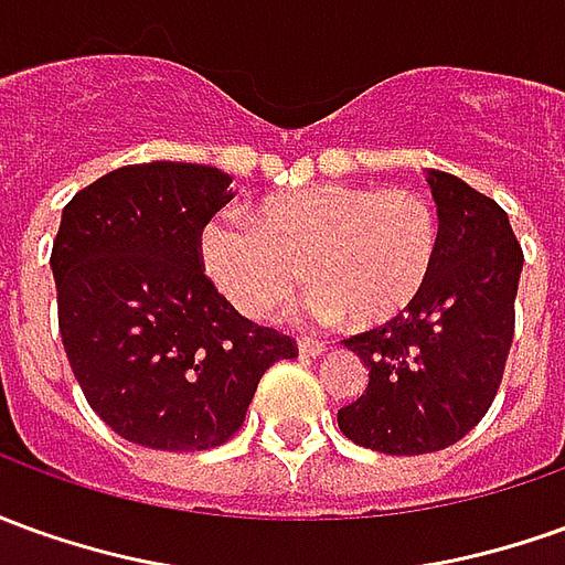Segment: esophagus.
Here are the masks:
<instances>
[{
  "label": "esophagus",
  "mask_w": 565,
  "mask_h": 565,
  "mask_svg": "<svg viewBox=\"0 0 565 565\" xmlns=\"http://www.w3.org/2000/svg\"><path fill=\"white\" fill-rule=\"evenodd\" d=\"M322 350H326V344L317 341V338H298V353L301 356H322Z\"/></svg>",
  "instance_id": "34e87169"
}]
</instances>
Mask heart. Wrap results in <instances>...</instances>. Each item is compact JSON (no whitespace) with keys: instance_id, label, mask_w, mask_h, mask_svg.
Returning <instances> with one entry per match:
<instances>
[{"instance_id":"obj_1","label":"heart","mask_w":565,"mask_h":565,"mask_svg":"<svg viewBox=\"0 0 565 565\" xmlns=\"http://www.w3.org/2000/svg\"><path fill=\"white\" fill-rule=\"evenodd\" d=\"M437 255V209L403 186H291L264 196L252 224L217 215L200 233L202 270L252 320L279 317L305 274L317 320L372 329L415 305Z\"/></svg>"}]
</instances>
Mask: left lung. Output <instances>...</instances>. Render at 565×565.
Segmentation results:
<instances>
[{
  "mask_svg": "<svg viewBox=\"0 0 565 565\" xmlns=\"http://www.w3.org/2000/svg\"><path fill=\"white\" fill-rule=\"evenodd\" d=\"M439 255L415 305L344 348L369 369L360 399L338 408L356 446L439 452L473 430L498 394L513 341L523 248L508 212L449 171H427Z\"/></svg>",
  "mask_w": 565,
  "mask_h": 565,
  "instance_id": "1",
  "label": "left lung"
}]
</instances>
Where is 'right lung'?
<instances>
[{"label": "right lung", "mask_w": 565, "mask_h": 565, "mask_svg": "<svg viewBox=\"0 0 565 565\" xmlns=\"http://www.w3.org/2000/svg\"><path fill=\"white\" fill-rule=\"evenodd\" d=\"M231 181L193 162L126 166L79 190L54 236L70 369L88 406L147 449L227 443L260 375L298 353L202 274L200 233L231 202Z\"/></svg>", "instance_id": "add662e5"}]
</instances>
